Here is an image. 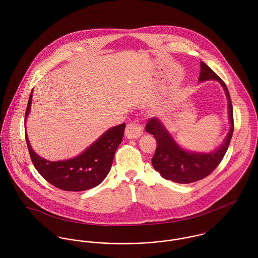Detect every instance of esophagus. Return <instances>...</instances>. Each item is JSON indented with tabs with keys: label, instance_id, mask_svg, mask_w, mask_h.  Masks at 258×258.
Here are the masks:
<instances>
[{
	"label": "esophagus",
	"instance_id": "1",
	"mask_svg": "<svg viewBox=\"0 0 258 258\" xmlns=\"http://www.w3.org/2000/svg\"><path fill=\"white\" fill-rule=\"evenodd\" d=\"M143 134V127L138 122H131L127 125L125 135L128 139H137Z\"/></svg>",
	"mask_w": 258,
	"mask_h": 258
}]
</instances>
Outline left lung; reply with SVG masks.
<instances>
[{
  "mask_svg": "<svg viewBox=\"0 0 258 258\" xmlns=\"http://www.w3.org/2000/svg\"><path fill=\"white\" fill-rule=\"evenodd\" d=\"M217 80L225 91L228 101L230 129L220 147L210 153H199L181 147L159 118H151L146 124V131L154 135L157 148L152 158V165L160 175L179 184H189L208 177L220 165L229 146L233 133V113L229 92L225 83L205 62L201 61L199 81Z\"/></svg>",
  "mask_w": 258,
  "mask_h": 258,
  "instance_id": "8db88e82",
  "label": "left lung"
}]
</instances>
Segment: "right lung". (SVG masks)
Returning <instances> with one entry per match:
<instances>
[{"instance_id":"add662e5","label":"right lung","mask_w":258,"mask_h":258,"mask_svg":"<svg viewBox=\"0 0 258 258\" xmlns=\"http://www.w3.org/2000/svg\"><path fill=\"white\" fill-rule=\"evenodd\" d=\"M33 90L28 102L25 121L29 116ZM125 123L112 127L103 133L93 144L73 159L63 161H47L31 147L27 131L26 141L34 166L40 176L49 184L69 191H80L100 184L111 169L113 158L122 142Z\"/></svg>"}]
</instances>
